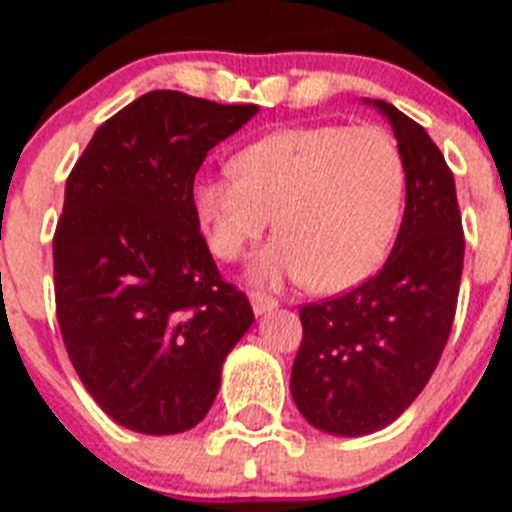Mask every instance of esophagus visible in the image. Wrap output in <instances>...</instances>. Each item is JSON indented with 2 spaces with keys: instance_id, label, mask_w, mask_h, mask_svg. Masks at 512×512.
Segmentation results:
<instances>
[{
  "instance_id": "esophagus-1",
  "label": "esophagus",
  "mask_w": 512,
  "mask_h": 512,
  "mask_svg": "<svg viewBox=\"0 0 512 512\" xmlns=\"http://www.w3.org/2000/svg\"><path fill=\"white\" fill-rule=\"evenodd\" d=\"M251 307L256 315H264V312H269L277 307V300H271V297L261 295V292H251Z\"/></svg>"
}]
</instances>
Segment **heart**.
Listing matches in <instances>:
<instances>
[{"label": "heart", "mask_w": 512, "mask_h": 512, "mask_svg": "<svg viewBox=\"0 0 512 512\" xmlns=\"http://www.w3.org/2000/svg\"><path fill=\"white\" fill-rule=\"evenodd\" d=\"M405 197V164L374 125H305L264 135L223 174L197 176L192 210L207 246L241 259L271 223L279 235L248 266L261 287L284 279L318 292L356 287L390 251Z\"/></svg>", "instance_id": "heart-1"}]
</instances>
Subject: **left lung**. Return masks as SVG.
Masks as SVG:
<instances>
[{
    "label": "left lung",
    "mask_w": 512,
    "mask_h": 512,
    "mask_svg": "<svg viewBox=\"0 0 512 512\" xmlns=\"http://www.w3.org/2000/svg\"><path fill=\"white\" fill-rule=\"evenodd\" d=\"M392 125L405 164V215L379 274L300 310L292 397L310 425L366 436L400 418L449 341L464 269L454 174L431 135L395 104L364 99Z\"/></svg>",
    "instance_id": "obj_1"
}]
</instances>
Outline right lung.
<instances>
[{
	"mask_svg": "<svg viewBox=\"0 0 512 512\" xmlns=\"http://www.w3.org/2000/svg\"><path fill=\"white\" fill-rule=\"evenodd\" d=\"M256 112L148 92L99 125L66 182L53 238L58 325L81 384L122 428H194L251 328L248 297L220 279L200 235L192 184L207 151Z\"/></svg>",
	"mask_w": 512,
	"mask_h": 512,
	"instance_id": "obj_1",
	"label": "right lung"
}]
</instances>
